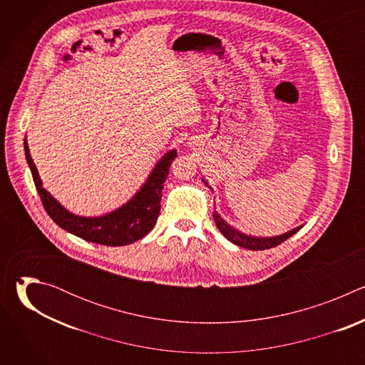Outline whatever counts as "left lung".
Wrapping results in <instances>:
<instances>
[{"label":"left lung","mask_w":365,"mask_h":365,"mask_svg":"<svg viewBox=\"0 0 365 365\" xmlns=\"http://www.w3.org/2000/svg\"><path fill=\"white\" fill-rule=\"evenodd\" d=\"M203 185H206L207 187L211 189V186L206 183L205 179H202ZM214 220H215V224L218 227V230L221 231V234L228 240L231 241L232 244L238 245V247H242V248H247V250H266V248H272V247H276L279 244H282L283 241H286L287 238H290L293 234H296L302 227H296L284 234H280V235H274V237H254V235H248V234H244L241 232L240 230L234 228L232 225H230L217 211L214 212Z\"/></svg>","instance_id":"obj_1"}]
</instances>
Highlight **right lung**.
<instances>
[{"instance_id": "right-lung-1", "label": "right lung", "mask_w": 365, "mask_h": 365, "mask_svg": "<svg viewBox=\"0 0 365 365\" xmlns=\"http://www.w3.org/2000/svg\"><path fill=\"white\" fill-rule=\"evenodd\" d=\"M26 160L33 175L36 189L48 217L65 231L89 242L110 247H121L138 241L147 235L160 214L162 189L169 175V168L178 155L176 148L169 150L155 163L147 180L134 196L115 211L99 217H81L71 211L43 187L37 168L30 155L27 138H24Z\"/></svg>"}]
</instances>
